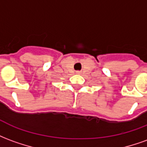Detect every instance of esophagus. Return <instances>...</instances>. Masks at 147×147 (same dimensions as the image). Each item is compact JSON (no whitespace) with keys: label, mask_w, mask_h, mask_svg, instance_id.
Wrapping results in <instances>:
<instances>
[{"label":"esophagus","mask_w":147,"mask_h":147,"mask_svg":"<svg viewBox=\"0 0 147 147\" xmlns=\"http://www.w3.org/2000/svg\"><path fill=\"white\" fill-rule=\"evenodd\" d=\"M76 73L77 74H80V71H76Z\"/></svg>","instance_id":"esophagus-1"}]
</instances>
